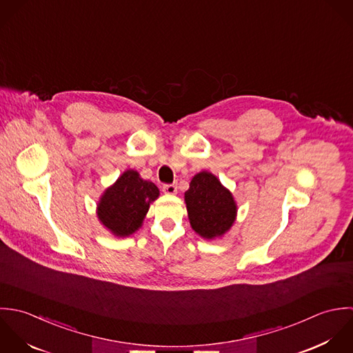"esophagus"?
<instances>
[{
	"label": "esophagus",
	"mask_w": 353,
	"mask_h": 353,
	"mask_svg": "<svg viewBox=\"0 0 353 353\" xmlns=\"http://www.w3.org/2000/svg\"><path fill=\"white\" fill-rule=\"evenodd\" d=\"M162 191L166 194V195H174L177 192V187L174 184H166L163 185Z\"/></svg>",
	"instance_id": "1"
}]
</instances>
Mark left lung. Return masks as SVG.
I'll use <instances>...</instances> for the list:
<instances>
[{
    "label": "left lung",
    "instance_id": "obj_1",
    "mask_svg": "<svg viewBox=\"0 0 353 353\" xmlns=\"http://www.w3.org/2000/svg\"><path fill=\"white\" fill-rule=\"evenodd\" d=\"M184 201L191 228L206 240L222 237L236 221L237 205L232 192L208 170L192 177Z\"/></svg>",
    "mask_w": 353,
    "mask_h": 353
}]
</instances>
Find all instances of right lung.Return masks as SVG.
<instances>
[{
	"instance_id": "obj_1",
	"label": "right lung",
	"mask_w": 353,
	"mask_h": 353,
	"mask_svg": "<svg viewBox=\"0 0 353 353\" xmlns=\"http://www.w3.org/2000/svg\"><path fill=\"white\" fill-rule=\"evenodd\" d=\"M159 196L158 187L134 170H125L101 195L97 205L99 222L116 237H128L139 230L150 209Z\"/></svg>"
}]
</instances>
